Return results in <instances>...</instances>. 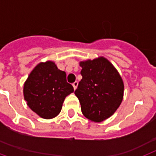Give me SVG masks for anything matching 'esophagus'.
I'll return each mask as SVG.
<instances>
[{
	"instance_id": "obj_1",
	"label": "esophagus",
	"mask_w": 156,
	"mask_h": 156,
	"mask_svg": "<svg viewBox=\"0 0 156 156\" xmlns=\"http://www.w3.org/2000/svg\"><path fill=\"white\" fill-rule=\"evenodd\" d=\"M72 85H73V89H74V90H76V88H77V87H78V82H74V83H73Z\"/></svg>"
}]
</instances>
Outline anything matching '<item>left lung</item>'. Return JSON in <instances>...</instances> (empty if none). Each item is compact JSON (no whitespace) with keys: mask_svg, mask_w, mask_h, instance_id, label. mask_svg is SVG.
I'll use <instances>...</instances> for the list:
<instances>
[{"mask_svg":"<svg viewBox=\"0 0 156 156\" xmlns=\"http://www.w3.org/2000/svg\"><path fill=\"white\" fill-rule=\"evenodd\" d=\"M81 79L74 94L85 117L101 122L116 112L123 99L124 84L114 66L104 57L80 62Z\"/></svg>","mask_w":156,"mask_h":156,"instance_id":"8db88e82","label":"left lung"}]
</instances>
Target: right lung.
Instances as JSON below:
<instances>
[{"instance_id":"right-lung-1","label":"right lung","mask_w":156,"mask_h":156,"mask_svg":"<svg viewBox=\"0 0 156 156\" xmlns=\"http://www.w3.org/2000/svg\"><path fill=\"white\" fill-rule=\"evenodd\" d=\"M73 91V86L66 81V72L58 69L52 61L39 64L31 71L23 88L29 108L44 119L57 116L66 97Z\"/></svg>"}]
</instances>
